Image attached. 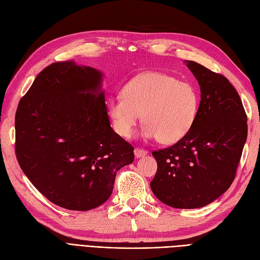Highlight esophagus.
Returning <instances> with one entry per match:
<instances>
[{
    "instance_id": "obj_1",
    "label": "esophagus",
    "mask_w": 260,
    "mask_h": 260,
    "mask_svg": "<svg viewBox=\"0 0 260 260\" xmlns=\"http://www.w3.org/2000/svg\"><path fill=\"white\" fill-rule=\"evenodd\" d=\"M147 153H148V152H147V151H145V149H142V148H139V147L135 148V155H136V157H137V158H141V157H143V156H145V155H146Z\"/></svg>"
}]
</instances>
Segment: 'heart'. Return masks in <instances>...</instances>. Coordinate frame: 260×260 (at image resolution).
I'll return each mask as SVG.
<instances>
[{"label":"heart","instance_id":"obj_1","mask_svg":"<svg viewBox=\"0 0 260 260\" xmlns=\"http://www.w3.org/2000/svg\"><path fill=\"white\" fill-rule=\"evenodd\" d=\"M199 104L198 91L191 83L166 74L147 73L125 83L122 95L108 99L107 114L122 138L132 136L142 114L141 136L172 144L191 130Z\"/></svg>","mask_w":260,"mask_h":260}]
</instances>
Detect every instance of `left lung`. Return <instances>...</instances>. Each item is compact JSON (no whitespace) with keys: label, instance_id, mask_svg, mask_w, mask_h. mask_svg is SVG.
<instances>
[{"label":"left lung","instance_id":"left-lung-1","mask_svg":"<svg viewBox=\"0 0 260 260\" xmlns=\"http://www.w3.org/2000/svg\"><path fill=\"white\" fill-rule=\"evenodd\" d=\"M186 66L201 89L196 119L176 144L152 152L153 193L181 209L206 206L230 187L247 138V116L229 80L195 61L186 60Z\"/></svg>","mask_w":260,"mask_h":260}]
</instances>
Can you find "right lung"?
I'll use <instances>...</instances> for the list:
<instances>
[{
  "instance_id": "obj_1",
  "label": "right lung",
  "mask_w": 260,
  "mask_h": 260,
  "mask_svg": "<svg viewBox=\"0 0 260 260\" xmlns=\"http://www.w3.org/2000/svg\"><path fill=\"white\" fill-rule=\"evenodd\" d=\"M103 74L74 60L37 76L15 116L16 157L23 174L55 205L85 211L112 195L133 146L109 123Z\"/></svg>"
}]
</instances>
